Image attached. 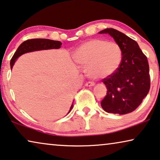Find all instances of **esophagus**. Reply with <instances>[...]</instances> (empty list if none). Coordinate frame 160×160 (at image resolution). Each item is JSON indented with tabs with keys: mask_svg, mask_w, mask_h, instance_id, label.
<instances>
[{
	"mask_svg": "<svg viewBox=\"0 0 160 160\" xmlns=\"http://www.w3.org/2000/svg\"><path fill=\"white\" fill-rule=\"evenodd\" d=\"M95 85V83L93 82H92V81H88V82H87L86 83V86H88V87H90V86H93Z\"/></svg>",
	"mask_w": 160,
	"mask_h": 160,
	"instance_id": "1",
	"label": "esophagus"
}]
</instances>
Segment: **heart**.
Masks as SVG:
<instances>
[{"instance_id":"heart-1","label":"heart","mask_w":160,"mask_h":160,"mask_svg":"<svg viewBox=\"0 0 160 160\" xmlns=\"http://www.w3.org/2000/svg\"><path fill=\"white\" fill-rule=\"evenodd\" d=\"M122 49L115 42L95 39L82 44L74 55L79 64L87 67L88 76L99 80L117 71L122 61Z\"/></svg>"}]
</instances>
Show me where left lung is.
I'll return each instance as SVG.
<instances>
[{
    "mask_svg": "<svg viewBox=\"0 0 160 160\" xmlns=\"http://www.w3.org/2000/svg\"><path fill=\"white\" fill-rule=\"evenodd\" d=\"M99 33H109L123 52L122 61L117 71L102 80L108 91L101 106L108 112L129 113L141 104L149 91L147 57L135 40L116 29L106 28Z\"/></svg>",
    "mask_w": 160,
    "mask_h": 160,
    "instance_id": "left-lung-1",
    "label": "left lung"
}]
</instances>
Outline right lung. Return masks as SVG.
Wrapping results in <instances>:
<instances>
[{"instance_id": "add662e5", "label": "right lung", "mask_w": 160, "mask_h": 160, "mask_svg": "<svg viewBox=\"0 0 160 160\" xmlns=\"http://www.w3.org/2000/svg\"><path fill=\"white\" fill-rule=\"evenodd\" d=\"M61 43L59 41H54V40L47 39H28L19 46L18 50L11 59V68L13 67L15 60L18 57H20L21 55L24 54V53L33 52L36 50H48V49H58L61 48ZM72 106V105L71 108H70L69 112L71 111ZM68 112V113H69Z\"/></svg>"}]
</instances>
